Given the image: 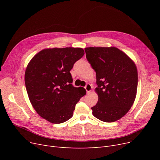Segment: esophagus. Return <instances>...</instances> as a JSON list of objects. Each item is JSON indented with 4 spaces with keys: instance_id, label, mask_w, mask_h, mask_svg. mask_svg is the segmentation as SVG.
<instances>
[{
    "instance_id": "obj_1",
    "label": "esophagus",
    "mask_w": 160,
    "mask_h": 160,
    "mask_svg": "<svg viewBox=\"0 0 160 160\" xmlns=\"http://www.w3.org/2000/svg\"><path fill=\"white\" fill-rule=\"evenodd\" d=\"M85 89L87 91V93H89V92H90L92 90V86L90 84V83H88L85 87Z\"/></svg>"
}]
</instances>
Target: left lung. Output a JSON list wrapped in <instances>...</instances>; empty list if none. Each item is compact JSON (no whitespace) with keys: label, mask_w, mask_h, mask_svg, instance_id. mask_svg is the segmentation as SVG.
Instances as JSON below:
<instances>
[{"label":"left lung","mask_w":160,"mask_h":160,"mask_svg":"<svg viewBox=\"0 0 160 160\" xmlns=\"http://www.w3.org/2000/svg\"><path fill=\"white\" fill-rule=\"evenodd\" d=\"M86 58L96 72L98 102L91 108L99 120L115 122L125 115L136 99L138 74L132 59L114 47H88Z\"/></svg>","instance_id":"left-lung-1"}]
</instances>
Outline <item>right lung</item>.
<instances>
[{"mask_svg": "<svg viewBox=\"0 0 160 160\" xmlns=\"http://www.w3.org/2000/svg\"><path fill=\"white\" fill-rule=\"evenodd\" d=\"M84 54L82 48H52L41 50L28 63L24 74L30 101L42 118L54 124L73 115L86 89L72 84L70 71Z\"/></svg>", "mask_w": 160, "mask_h": 160, "instance_id": "obj_1", "label": "right lung"}]
</instances>
